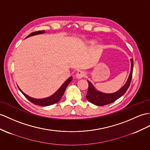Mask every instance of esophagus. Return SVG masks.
Wrapping results in <instances>:
<instances>
[{"instance_id": "esophagus-1", "label": "esophagus", "mask_w": 150, "mask_h": 150, "mask_svg": "<svg viewBox=\"0 0 150 150\" xmlns=\"http://www.w3.org/2000/svg\"><path fill=\"white\" fill-rule=\"evenodd\" d=\"M85 75H86V73H85V71H79L77 72V74H76V77H77V78H79V79H81V78H82L83 77H84V76H85Z\"/></svg>"}]
</instances>
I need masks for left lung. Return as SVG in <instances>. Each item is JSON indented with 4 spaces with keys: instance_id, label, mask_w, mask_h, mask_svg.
Segmentation results:
<instances>
[{
    "instance_id": "1",
    "label": "left lung",
    "mask_w": 150,
    "mask_h": 150,
    "mask_svg": "<svg viewBox=\"0 0 150 150\" xmlns=\"http://www.w3.org/2000/svg\"><path fill=\"white\" fill-rule=\"evenodd\" d=\"M130 62L131 69L129 78H128L125 85H124L118 91L112 93H104L103 92H100L99 91H97L95 88L92 84L89 81H88V92L86 96V99L88 100L90 103H92L95 105H104L113 103V102L117 100L120 97H122L123 95L127 92V89L129 88L130 84L131 83V80H132L134 67L133 59H130Z\"/></svg>"
}]
</instances>
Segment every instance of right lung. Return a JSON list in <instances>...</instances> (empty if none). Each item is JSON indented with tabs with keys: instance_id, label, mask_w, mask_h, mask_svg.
<instances>
[{
	"instance_id": "1",
	"label": "right lung",
	"mask_w": 150,
	"mask_h": 150,
	"mask_svg": "<svg viewBox=\"0 0 150 150\" xmlns=\"http://www.w3.org/2000/svg\"><path fill=\"white\" fill-rule=\"evenodd\" d=\"M43 33H45V30H39V31H37V32H32V33H31V34H29L27 38L30 37V36H32V35L43 34ZM72 79V76H71L70 78H68L66 81H65V82L63 84V85L60 87V88L58 89L53 95H52V96H50L49 97L45 98H32L30 96H27V95H26L25 93H23L22 91L20 90V88H19V90L21 91V92L23 94V96L33 104H34L35 105H41V106H47V105H53L54 104H55V103H58V102L61 99L62 97L63 96V95L65 92V89H66V88L68 86L69 84L71 83Z\"/></svg>"
}]
</instances>
